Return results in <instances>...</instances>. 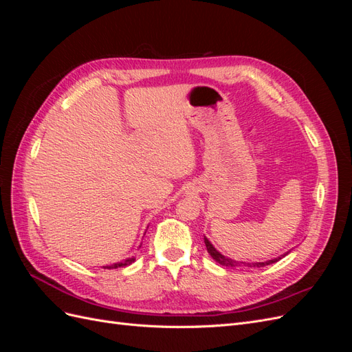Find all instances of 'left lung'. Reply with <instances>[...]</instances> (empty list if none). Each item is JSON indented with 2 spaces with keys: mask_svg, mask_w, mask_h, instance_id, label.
Returning a JSON list of instances; mask_svg holds the SVG:
<instances>
[{
  "mask_svg": "<svg viewBox=\"0 0 352 352\" xmlns=\"http://www.w3.org/2000/svg\"><path fill=\"white\" fill-rule=\"evenodd\" d=\"M204 242H206V247L208 254L212 257V260H216L219 264H221L223 267H265V265L273 264L276 261H279V258H273L269 261H263V263H243V261H236V260H232L229 257H225V255L220 254L214 247H212V243L204 236Z\"/></svg>",
  "mask_w": 352,
  "mask_h": 352,
  "instance_id": "left-lung-1",
  "label": "left lung"
}]
</instances>
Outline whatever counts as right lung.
<instances>
[{
    "mask_svg": "<svg viewBox=\"0 0 352 352\" xmlns=\"http://www.w3.org/2000/svg\"><path fill=\"white\" fill-rule=\"evenodd\" d=\"M135 261V258H126L124 261H120V263H114L111 265H104V269H119V267H124V265H129Z\"/></svg>",
    "mask_w": 352,
    "mask_h": 352,
    "instance_id": "add662e5",
    "label": "right lung"
}]
</instances>
